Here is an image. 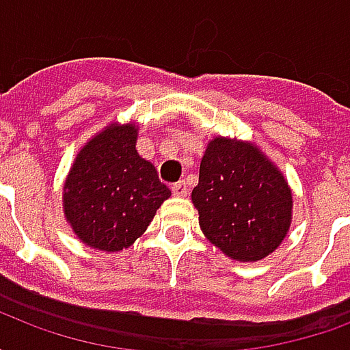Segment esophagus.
Wrapping results in <instances>:
<instances>
[{"label":"esophagus","mask_w":350,"mask_h":350,"mask_svg":"<svg viewBox=\"0 0 350 350\" xmlns=\"http://www.w3.org/2000/svg\"><path fill=\"white\" fill-rule=\"evenodd\" d=\"M172 193H174L176 197H187V185L185 182H178L172 185Z\"/></svg>","instance_id":"esophagus-1"}]
</instances>
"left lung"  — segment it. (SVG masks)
I'll list each match as a JSON object with an SVG mask.
<instances>
[{"label": "left lung", "instance_id": "obj_1", "mask_svg": "<svg viewBox=\"0 0 350 350\" xmlns=\"http://www.w3.org/2000/svg\"><path fill=\"white\" fill-rule=\"evenodd\" d=\"M191 200L206 238L240 262L273 253L293 221L291 185L250 140L213 137L208 142Z\"/></svg>", "mask_w": 350, "mask_h": 350}]
</instances>
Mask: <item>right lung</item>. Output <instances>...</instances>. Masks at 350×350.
I'll return each instance as SVG.
<instances>
[{"mask_svg":"<svg viewBox=\"0 0 350 350\" xmlns=\"http://www.w3.org/2000/svg\"><path fill=\"white\" fill-rule=\"evenodd\" d=\"M138 125L108 123L80 148L64 182V215L80 242L120 253L144 234L170 189L137 152Z\"/></svg>","mask_w":350,"mask_h":350,"instance_id":"obj_1","label":"right lung"}]
</instances>
